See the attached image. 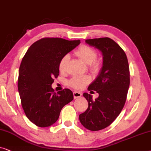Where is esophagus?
I'll return each mask as SVG.
<instances>
[{
	"instance_id": "esophagus-1",
	"label": "esophagus",
	"mask_w": 151,
	"mask_h": 151,
	"mask_svg": "<svg viewBox=\"0 0 151 151\" xmlns=\"http://www.w3.org/2000/svg\"><path fill=\"white\" fill-rule=\"evenodd\" d=\"M81 92H78V91H74L73 95L74 99H77V98H79L80 96H81Z\"/></svg>"
}]
</instances>
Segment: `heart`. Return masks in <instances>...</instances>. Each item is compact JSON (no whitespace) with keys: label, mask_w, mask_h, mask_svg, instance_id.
Returning <instances> with one entry per match:
<instances>
[{"label":"heart","mask_w":151,"mask_h":151,"mask_svg":"<svg viewBox=\"0 0 151 151\" xmlns=\"http://www.w3.org/2000/svg\"><path fill=\"white\" fill-rule=\"evenodd\" d=\"M74 54L79 58V60L86 65H89L90 71L93 73H97L101 69V62L96 59L97 57V52L93 48L88 45H81L77 49ZM70 60L69 55L63 56L60 60L59 63V69L60 72H65L66 66ZM90 78L88 76L83 77H74L68 81V85L74 89H82L86 84L90 83Z\"/></svg>","instance_id":"1"}]
</instances>
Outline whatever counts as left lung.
Returning a JSON list of instances; mask_svg holds the SVG:
<instances>
[{
    "instance_id": "obj_1",
    "label": "left lung",
    "mask_w": 151,
    "mask_h": 151,
    "mask_svg": "<svg viewBox=\"0 0 151 151\" xmlns=\"http://www.w3.org/2000/svg\"><path fill=\"white\" fill-rule=\"evenodd\" d=\"M86 43L100 50L103 56L101 69L88 88L99 96L92 99L91 94L83 93L88 107L79 114L84 127L96 131L110 126L123 109L130 85L129 65L125 52L110 38L87 39Z\"/></svg>"
}]
</instances>
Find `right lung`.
<instances>
[{"label":"right lung","instance_id":"1","mask_svg":"<svg viewBox=\"0 0 151 151\" xmlns=\"http://www.w3.org/2000/svg\"><path fill=\"white\" fill-rule=\"evenodd\" d=\"M80 43L79 40L43 38L32 44L22 59L18 89L24 112L36 126H52L63 106L73 100L71 90L65 88L56 93L52 84L59 74L60 60Z\"/></svg>","mask_w":151,"mask_h":151}]
</instances>
